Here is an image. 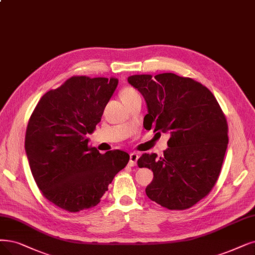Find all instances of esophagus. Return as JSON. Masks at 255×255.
I'll return each instance as SVG.
<instances>
[{"label":"esophagus","instance_id":"34e87169","mask_svg":"<svg viewBox=\"0 0 255 255\" xmlns=\"http://www.w3.org/2000/svg\"><path fill=\"white\" fill-rule=\"evenodd\" d=\"M139 159V155L137 152H131L129 155V162H128V165L129 166H135L137 164V161Z\"/></svg>","mask_w":255,"mask_h":255}]
</instances>
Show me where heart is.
I'll use <instances>...</instances> for the list:
<instances>
[{
  "mask_svg": "<svg viewBox=\"0 0 255 255\" xmlns=\"http://www.w3.org/2000/svg\"><path fill=\"white\" fill-rule=\"evenodd\" d=\"M140 95L138 91L134 89L133 87H126L124 90L121 91V99L122 101H128L134 98H139Z\"/></svg>",
  "mask_w": 255,
  "mask_h": 255,
  "instance_id": "b5f03b06",
  "label": "heart"
}]
</instances>
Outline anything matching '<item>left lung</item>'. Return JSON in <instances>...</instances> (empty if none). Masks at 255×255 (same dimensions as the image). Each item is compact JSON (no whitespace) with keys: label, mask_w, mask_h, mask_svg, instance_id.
<instances>
[{"label":"left lung","mask_w":255,"mask_h":255,"mask_svg":"<svg viewBox=\"0 0 255 255\" xmlns=\"http://www.w3.org/2000/svg\"><path fill=\"white\" fill-rule=\"evenodd\" d=\"M128 81L145 99L144 128L170 134L163 157L138 159L139 167L154 172L146 196L170 210L192 207L220 176L228 144L225 115L210 91L192 78L162 73L133 75Z\"/></svg>","instance_id":"obj_1"}]
</instances>
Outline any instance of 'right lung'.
<instances>
[{"label": "right lung", "mask_w": 255, "mask_h": 255, "mask_svg": "<svg viewBox=\"0 0 255 255\" xmlns=\"http://www.w3.org/2000/svg\"><path fill=\"white\" fill-rule=\"evenodd\" d=\"M118 85L111 77L73 76L39 99L29 119L25 150L43 196L69 212L92 208L129 160L119 149L88 145Z\"/></svg>", "instance_id": "add662e5"}]
</instances>
